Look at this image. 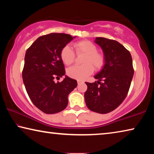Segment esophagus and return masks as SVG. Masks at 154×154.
Here are the masks:
<instances>
[{
  "mask_svg": "<svg viewBox=\"0 0 154 154\" xmlns=\"http://www.w3.org/2000/svg\"><path fill=\"white\" fill-rule=\"evenodd\" d=\"M83 83V81H82V80H77V83H78V85L80 84V83Z\"/></svg>",
  "mask_w": 154,
  "mask_h": 154,
  "instance_id": "1",
  "label": "esophagus"
}]
</instances>
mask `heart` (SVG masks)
<instances>
[{"instance_id": "obj_1", "label": "heart", "mask_w": 154, "mask_h": 154, "mask_svg": "<svg viewBox=\"0 0 154 154\" xmlns=\"http://www.w3.org/2000/svg\"><path fill=\"white\" fill-rule=\"evenodd\" d=\"M74 47L77 54H85L83 63L85 64L72 66L67 69V75L75 79L83 80L94 72V66L96 70L100 69L105 64V57L98 53V48L93 43L88 40H83L75 43ZM60 58L66 65L71 64L75 60V54L69 45L63 47L60 51Z\"/></svg>"}]
</instances>
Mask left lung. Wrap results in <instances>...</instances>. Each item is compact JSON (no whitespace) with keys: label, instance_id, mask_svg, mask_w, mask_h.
<instances>
[{"label":"left lung","instance_id":"left-lung-1","mask_svg":"<svg viewBox=\"0 0 154 154\" xmlns=\"http://www.w3.org/2000/svg\"><path fill=\"white\" fill-rule=\"evenodd\" d=\"M94 42L103 49L105 64L94 76L97 82H85V101L90 110L104 114L113 111L126 98L134 69L129 51L118 41L96 37Z\"/></svg>","mask_w":154,"mask_h":154}]
</instances>
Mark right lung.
Returning <instances> with one entry per match:
<instances>
[{
    "mask_svg": "<svg viewBox=\"0 0 154 154\" xmlns=\"http://www.w3.org/2000/svg\"><path fill=\"white\" fill-rule=\"evenodd\" d=\"M75 37L50 33L38 37L26 52L23 82L31 101L45 113L63 111L68 105V96L77 85L76 80L66 75L62 82H54L56 77L65 75L62 49Z\"/></svg>",
    "mask_w": 154,
    "mask_h": 154,
    "instance_id": "add662e5",
    "label": "right lung"
}]
</instances>
